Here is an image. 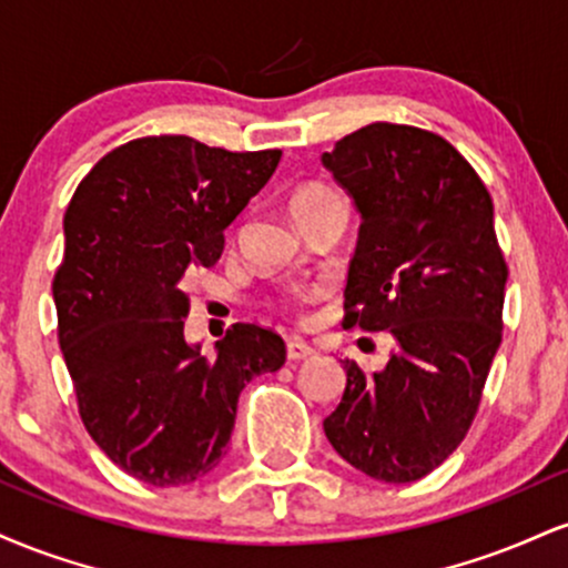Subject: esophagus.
<instances>
[{
    "instance_id": "34e87169",
    "label": "esophagus",
    "mask_w": 568,
    "mask_h": 568,
    "mask_svg": "<svg viewBox=\"0 0 568 568\" xmlns=\"http://www.w3.org/2000/svg\"><path fill=\"white\" fill-rule=\"evenodd\" d=\"M285 352H288V361H306V357L315 355V349H312L306 342H302V338H291Z\"/></svg>"
}]
</instances>
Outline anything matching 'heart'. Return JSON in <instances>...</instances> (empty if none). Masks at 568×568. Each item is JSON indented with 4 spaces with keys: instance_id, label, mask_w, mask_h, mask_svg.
<instances>
[{
    "instance_id": "heart-1",
    "label": "heart",
    "mask_w": 568,
    "mask_h": 568,
    "mask_svg": "<svg viewBox=\"0 0 568 568\" xmlns=\"http://www.w3.org/2000/svg\"><path fill=\"white\" fill-rule=\"evenodd\" d=\"M331 197H336V194L331 192L328 186L306 184V186L296 189V192H293L291 213H298V211H304V207H312V205H317V202H325V200H331ZM306 304H310V296H304V293L285 298V306H288V310H293V312H304Z\"/></svg>"
}]
</instances>
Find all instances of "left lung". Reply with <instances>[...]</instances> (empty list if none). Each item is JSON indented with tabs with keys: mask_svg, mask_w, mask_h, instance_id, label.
<instances>
[{
	"mask_svg": "<svg viewBox=\"0 0 568 568\" xmlns=\"http://www.w3.org/2000/svg\"><path fill=\"white\" fill-rule=\"evenodd\" d=\"M323 165L363 219L342 325L397 344L376 374L344 361L325 438L371 478L410 484L465 440L499 349L507 264L494 202L470 162L422 128L374 122Z\"/></svg>",
	"mask_w": 568,
	"mask_h": 568,
	"instance_id": "1",
	"label": "left lung"
}]
</instances>
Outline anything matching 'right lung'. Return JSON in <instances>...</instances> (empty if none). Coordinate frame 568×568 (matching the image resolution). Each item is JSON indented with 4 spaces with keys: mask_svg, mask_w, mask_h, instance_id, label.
Segmentation results:
<instances>
[{
    "mask_svg": "<svg viewBox=\"0 0 568 568\" xmlns=\"http://www.w3.org/2000/svg\"><path fill=\"white\" fill-rule=\"evenodd\" d=\"M280 158L146 135L98 160L69 202L53 280L58 342L84 429L143 484L211 473L245 384L285 363L283 338L256 323H234L216 357L200 355L184 338L181 291L186 272L219 262L224 230Z\"/></svg>",
    "mask_w": 568,
    "mask_h": 568,
    "instance_id": "1",
    "label": "right lung"
}]
</instances>
